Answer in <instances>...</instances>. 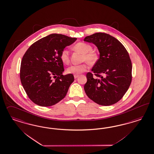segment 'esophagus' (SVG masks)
Masks as SVG:
<instances>
[{
	"instance_id": "1",
	"label": "esophagus",
	"mask_w": 154,
	"mask_h": 154,
	"mask_svg": "<svg viewBox=\"0 0 154 154\" xmlns=\"http://www.w3.org/2000/svg\"><path fill=\"white\" fill-rule=\"evenodd\" d=\"M79 76L78 75H74V78L75 79H76Z\"/></svg>"
}]
</instances>
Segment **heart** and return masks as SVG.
I'll use <instances>...</instances> for the list:
<instances>
[{
    "mask_svg": "<svg viewBox=\"0 0 154 154\" xmlns=\"http://www.w3.org/2000/svg\"><path fill=\"white\" fill-rule=\"evenodd\" d=\"M75 51H79L83 54L82 61H85L89 64H94L97 62L98 55L96 52L92 50V47L86 43L79 42L74 47ZM60 59L65 64L69 62V50H63L60 54ZM88 69V65L85 63L80 64L72 65L67 69L68 74L78 75L86 71Z\"/></svg>",
    "mask_w": 154,
    "mask_h": 154,
    "instance_id": "1",
    "label": "heart"
}]
</instances>
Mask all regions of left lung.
<instances>
[{"label": "left lung", "instance_id": "8db88e82", "mask_svg": "<svg viewBox=\"0 0 154 154\" xmlns=\"http://www.w3.org/2000/svg\"><path fill=\"white\" fill-rule=\"evenodd\" d=\"M84 41L97 47L100 57L88 72L84 89L94 102L110 106L123 97L131 85L132 63L124 46L110 35L97 32L86 36Z\"/></svg>", "mask_w": 154, "mask_h": 154}]
</instances>
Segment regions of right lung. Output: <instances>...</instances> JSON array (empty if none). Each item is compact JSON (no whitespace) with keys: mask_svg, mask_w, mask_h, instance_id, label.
<instances>
[{"mask_svg":"<svg viewBox=\"0 0 154 154\" xmlns=\"http://www.w3.org/2000/svg\"><path fill=\"white\" fill-rule=\"evenodd\" d=\"M77 39L52 34L36 41L22 58L20 78L29 98L37 105L49 107L66 97L74 82L71 74L63 75L60 54Z\"/></svg>","mask_w":154,"mask_h":154,"instance_id":"obj_1","label":"right lung"}]
</instances>
